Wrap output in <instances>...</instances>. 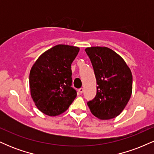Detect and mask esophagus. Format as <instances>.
Listing matches in <instances>:
<instances>
[{
	"label": "esophagus",
	"mask_w": 154,
	"mask_h": 154,
	"mask_svg": "<svg viewBox=\"0 0 154 154\" xmlns=\"http://www.w3.org/2000/svg\"><path fill=\"white\" fill-rule=\"evenodd\" d=\"M83 91H84V89H83L82 88H79V93H83Z\"/></svg>",
	"instance_id": "esophagus-1"
}]
</instances>
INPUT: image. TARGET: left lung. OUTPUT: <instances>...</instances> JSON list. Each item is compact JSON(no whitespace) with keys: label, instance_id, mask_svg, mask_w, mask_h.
Instances as JSON below:
<instances>
[{"label":"left lung","instance_id":"left-lung-1","mask_svg":"<svg viewBox=\"0 0 154 154\" xmlns=\"http://www.w3.org/2000/svg\"><path fill=\"white\" fill-rule=\"evenodd\" d=\"M96 78L97 93L87 104L91 113L100 119L119 115L132 95V75L119 55L106 47L85 49Z\"/></svg>","mask_w":154,"mask_h":154}]
</instances>
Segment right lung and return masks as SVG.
Masks as SVG:
<instances>
[{
    "label": "right lung",
    "mask_w": 154,
    "mask_h": 154,
    "mask_svg": "<svg viewBox=\"0 0 154 154\" xmlns=\"http://www.w3.org/2000/svg\"><path fill=\"white\" fill-rule=\"evenodd\" d=\"M78 47L57 45L44 52L33 64L29 73L32 98L38 109L54 116L68 109L77 96L72 87V63Z\"/></svg>",
    "instance_id": "1"
}]
</instances>
